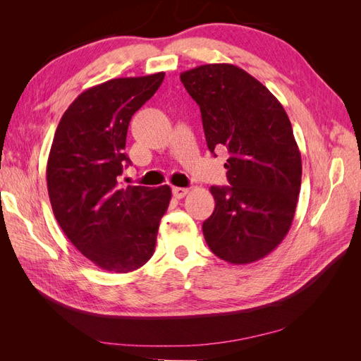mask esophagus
Returning <instances> with one entry per match:
<instances>
[{"label": "esophagus", "mask_w": 361, "mask_h": 361, "mask_svg": "<svg viewBox=\"0 0 361 361\" xmlns=\"http://www.w3.org/2000/svg\"><path fill=\"white\" fill-rule=\"evenodd\" d=\"M174 199H183L185 195L188 194V188H180V187H173L171 190Z\"/></svg>", "instance_id": "1"}]
</instances>
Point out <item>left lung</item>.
<instances>
[{"label": "left lung", "instance_id": "1", "mask_svg": "<svg viewBox=\"0 0 361 361\" xmlns=\"http://www.w3.org/2000/svg\"><path fill=\"white\" fill-rule=\"evenodd\" d=\"M180 81L200 106L207 149L228 152L231 187H211L206 244L228 264H251L285 239L297 207L301 154L289 117L264 84L233 64H203Z\"/></svg>", "mask_w": 361, "mask_h": 361}]
</instances>
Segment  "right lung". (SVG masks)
I'll list each match as a JSON object with an SVG mask.
<instances>
[{
  "label": "right lung",
  "instance_id": "add662e5",
  "mask_svg": "<svg viewBox=\"0 0 361 361\" xmlns=\"http://www.w3.org/2000/svg\"><path fill=\"white\" fill-rule=\"evenodd\" d=\"M164 72L116 78L82 92L64 111L47 166L48 194L61 231L96 267L129 272L154 256L171 190L120 187L130 117L164 80Z\"/></svg>",
  "mask_w": 361,
  "mask_h": 361
}]
</instances>
